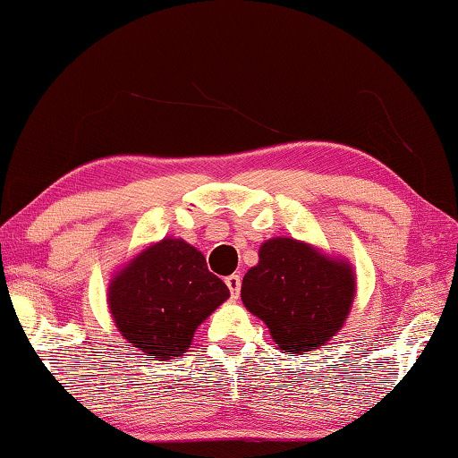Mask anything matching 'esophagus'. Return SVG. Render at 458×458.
<instances>
[{
  "instance_id": "1",
  "label": "esophagus",
  "mask_w": 458,
  "mask_h": 458,
  "mask_svg": "<svg viewBox=\"0 0 458 458\" xmlns=\"http://www.w3.org/2000/svg\"><path fill=\"white\" fill-rule=\"evenodd\" d=\"M226 284H228V289H230V293H232V299H238L240 284H242V278H240V275H230V276H226Z\"/></svg>"
}]
</instances>
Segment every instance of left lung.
Masks as SVG:
<instances>
[{
	"label": "left lung",
	"instance_id": "8db88e82",
	"mask_svg": "<svg viewBox=\"0 0 458 458\" xmlns=\"http://www.w3.org/2000/svg\"><path fill=\"white\" fill-rule=\"evenodd\" d=\"M355 289L350 260L293 236H276L260 244L259 265L248 268L240 297L267 325L278 350L303 355L337 335Z\"/></svg>",
	"mask_w": 458,
	"mask_h": 458
}]
</instances>
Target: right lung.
<instances>
[{
  "mask_svg": "<svg viewBox=\"0 0 458 458\" xmlns=\"http://www.w3.org/2000/svg\"><path fill=\"white\" fill-rule=\"evenodd\" d=\"M230 297L196 246L165 236L111 276L108 311L121 337L157 361L190 350L193 333Z\"/></svg>",
  "mask_w": 458,
  "mask_h": 458,
  "instance_id": "add662e5",
  "label": "right lung"
}]
</instances>
